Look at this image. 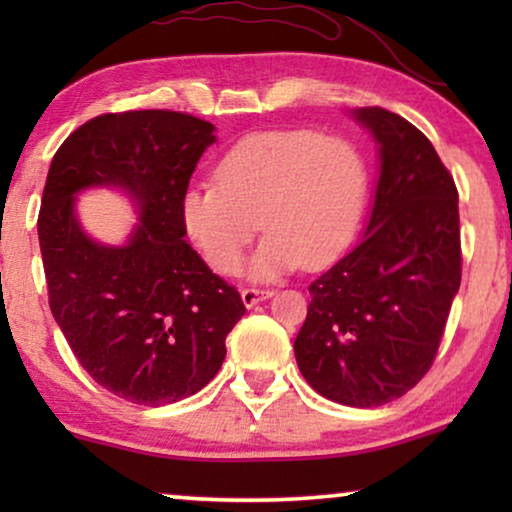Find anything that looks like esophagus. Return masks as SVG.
I'll return each mask as SVG.
<instances>
[{
  "label": "esophagus",
  "instance_id": "1",
  "mask_svg": "<svg viewBox=\"0 0 512 512\" xmlns=\"http://www.w3.org/2000/svg\"><path fill=\"white\" fill-rule=\"evenodd\" d=\"M275 296V291L270 289H242V303L247 307H254L261 303V300H268Z\"/></svg>",
  "mask_w": 512,
  "mask_h": 512
}]
</instances>
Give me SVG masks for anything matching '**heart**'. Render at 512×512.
<instances>
[{
	"mask_svg": "<svg viewBox=\"0 0 512 512\" xmlns=\"http://www.w3.org/2000/svg\"><path fill=\"white\" fill-rule=\"evenodd\" d=\"M368 198V167L342 137L265 130L244 137L216 165V184L188 186L181 223L205 263L235 275L258 226L265 233L249 275L270 282L333 263L356 237Z\"/></svg>",
	"mask_w": 512,
	"mask_h": 512,
	"instance_id": "obj_1",
	"label": "heart"
}]
</instances>
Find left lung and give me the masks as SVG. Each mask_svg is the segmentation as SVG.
Listing matches in <instances>:
<instances>
[{"label":"left lung","mask_w":512,"mask_h":512,"mask_svg":"<svg viewBox=\"0 0 512 512\" xmlns=\"http://www.w3.org/2000/svg\"><path fill=\"white\" fill-rule=\"evenodd\" d=\"M377 144L363 240L310 284L293 352L328 401L375 408L426 375L461 282L459 195L415 125L380 107L352 109Z\"/></svg>","instance_id":"obj_1"}]
</instances>
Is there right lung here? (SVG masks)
Returning <instances> with one entry per match:
<instances>
[{"label": "right lung", "instance_id": "obj_1", "mask_svg": "<svg viewBox=\"0 0 512 512\" xmlns=\"http://www.w3.org/2000/svg\"><path fill=\"white\" fill-rule=\"evenodd\" d=\"M214 125L179 111L104 114L53 156L39 212L48 303L83 370L139 405L177 403L209 384L247 307L186 242L179 202ZM111 187L136 207L121 245L80 226L75 198Z\"/></svg>", "mask_w": 512, "mask_h": 512}]
</instances>
